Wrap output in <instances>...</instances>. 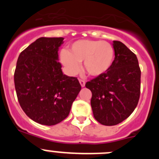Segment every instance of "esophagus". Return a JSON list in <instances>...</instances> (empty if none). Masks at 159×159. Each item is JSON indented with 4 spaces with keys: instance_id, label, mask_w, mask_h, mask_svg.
<instances>
[{
    "instance_id": "obj_1",
    "label": "esophagus",
    "mask_w": 159,
    "mask_h": 159,
    "mask_svg": "<svg viewBox=\"0 0 159 159\" xmlns=\"http://www.w3.org/2000/svg\"><path fill=\"white\" fill-rule=\"evenodd\" d=\"M79 81H80V84L81 87L85 86V81H84V80H80H80H79Z\"/></svg>"
}]
</instances>
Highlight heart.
<instances>
[{
  "label": "heart",
  "mask_w": 159,
  "mask_h": 159,
  "mask_svg": "<svg viewBox=\"0 0 159 159\" xmlns=\"http://www.w3.org/2000/svg\"><path fill=\"white\" fill-rule=\"evenodd\" d=\"M115 52L110 43L106 41L80 40L69 46L68 51L60 53V60L71 75L83 69L91 76H99L109 70L114 60Z\"/></svg>",
  "instance_id": "obj_1"
}]
</instances>
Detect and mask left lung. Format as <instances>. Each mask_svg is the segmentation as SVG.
Masks as SVG:
<instances>
[{
    "instance_id": "1",
    "label": "left lung",
    "mask_w": 159,
    "mask_h": 159,
    "mask_svg": "<svg viewBox=\"0 0 159 159\" xmlns=\"http://www.w3.org/2000/svg\"><path fill=\"white\" fill-rule=\"evenodd\" d=\"M115 60L107 71L85 84L92 93L91 105L95 119L114 126L129 117L140 96L141 70L137 57L122 42L113 41Z\"/></svg>"
}]
</instances>
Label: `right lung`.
Returning <instances> with one entry per match:
<instances>
[{
    "instance_id": "1",
    "label": "right lung",
    "mask_w": 159,
    "mask_h": 159,
    "mask_svg": "<svg viewBox=\"0 0 159 159\" xmlns=\"http://www.w3.org/2000/svg\"><path fill=\"white\" fill-rule=\"evenodd\" d=\"M63 37H40L22 51L14 72L19 103L33 121L52 126L69 115L80 92L76 77L63 74L58 49Z\"/></svg>"
}]
</instances>
